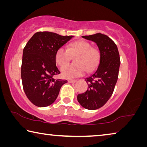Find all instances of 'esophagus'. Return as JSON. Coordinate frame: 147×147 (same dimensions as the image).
I'll return each instance as SVG.
<instances>
[{"label": "esophagus", "instance_id": "obj_1", "mask_svg": "<svg viewBox=\"0 0 147 147\" xmlns=\"http://www.w3.org/2000/svg\"><path fill=\"white\" fill-rule=\"evenodd\" d=\"M77 80H69L68 82L69 83H75Z\"/></svg>", "mask_w": 147, "mask_h": 147}]
</instances>
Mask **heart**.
Returning <instances> with one entry per match:
<instances>
[{
	"label": "heart",
	"instance_id": "1",
	"mask_svg": "<svg viewBox=\"0 0 147 147\" xmlns=\"http://www.w3.org/2000/svg\"><path fill=\"white\" fill-rule=\"evenodd\" d=\"M77 55L76 64L64 65L69 62L71 55ZM100 52L96 48L91 47L88 42L78 40L69 45L68 48L61 47L55 54V60L58 65L62 67L61 73L63 78L72 79L81 76L86 70L92 71L100 62Z\"/></svg>",
	"mask_w": 147,
	"mask_h": 147
}]
</instances>
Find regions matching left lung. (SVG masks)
Here are the masks:
<instances>
[{"instance_id": "obj_1", "label": "left lung", "mask_w": 147, "mask_h": 147, "mask_svg": "<svg viewBox=\"0 0 147 147\" xmlns=\"http://www.w3.org/2000/svg\"><path fill=\"white\" fill-rule=\"evenodd\" d=\"M82 37L96 44L100 57L94 73L85 79L89 89L78 94L77 100L84 108L96 110L105 105L113 94L118 78L119 55L116 44L105 34L96 33Z\"/></svg>"}]
</instances>
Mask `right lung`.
<instances>
[{"label": "right lung", "mask_w": 147, "mask_h": 147, "mask_svg": "<svg viewBox=\"0 0 147 147\" xmlns=\"http://www.w3.org/2000/svg\"><path fill=\"white\" fill-rule=\"evenodd\" d=\"M74 36L44 31L37 32L23 50L21 78L23 89L29 100L39 107H46L55 102L61 87L67 80L55 79L60 72L56 65L58 49Z\"/></svg>", "instance_id": "obj_1"}]
</instances>
